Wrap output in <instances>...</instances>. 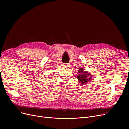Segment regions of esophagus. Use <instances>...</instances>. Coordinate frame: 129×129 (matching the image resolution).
I'll return each instance as SVG.
<instances>
[{
    "mask_svg": "<svg viewBox=\"0 0 129 129\" xmlns=\"http://www.w3.org/2000/svg\"><path fill=\"white\" fill-rule=\"evenodd\" d=\"M64 66L65 67H69L70 64L68 63H64Z\"/></svg>",
    "mask_w": 129,
    "mask_h": 129,
    "instance_id": "obj_1",
    "label": "esophagus"
}]
</instances>
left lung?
<instances>
[{
  "label": "left lung",
  "instance_id": "obj_1",
  "mask_svg": "<svg viewBox=\"0 0 129 129\" xmlns=\"http://www.w3.org/2000/svg\"><path fill=\"white\" fill-rule=\"evenodd\" d=\"M84 69L82 68H79V70H78L79 73H83L82 74H79L77 76V79L79 81L80 83H82L83 84H85L86 83L89 82L90 80H91V75L89 74H87L88 73L86 71L84 72Z\"/></svg>",
  "mask_w": 129,
  "mask_h": 129
}]
</instances>
